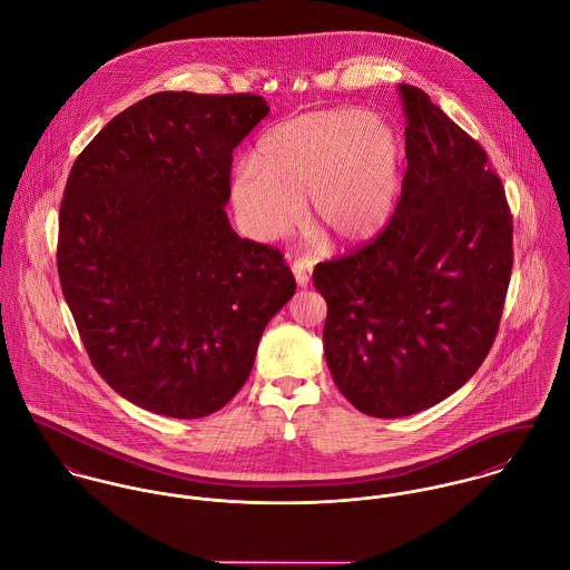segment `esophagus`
<instances>
[{"instance_id": "esophagus-1", "label": "esophagus", "mask_w": 570, "mask_h": 570, "mask_svg": "<svg viewBox=\"0 0 570 570\" xmlns=\"http://www.w3.org/2000/svg\"><path fill=\"white\" fill-rule=\"evenodd\" d=\"M293 273H295V279L302 288H306L311 284V264L306 259L293 262Z\"/></svg>"}]
</instances>
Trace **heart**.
<instances>
[{
    "label": "heart",
    "instance_id": "1",
    "mask_svg": "<svg viewBox=\"0 0 570 570\" xmlns=\"http://www.w3.org/2000/svg\"><path fill=\"white\" fill-rule=\"evenodd\" d=\"M401 187V142L379 116L342 108L288 118L255 145L253 165L230 183L235 214L255 239L297 225L308 200L311 225L356 246L390 223Z\"/></svg>",
    "mask_w": 570,
    "mask_h": 570
}]
</instances>
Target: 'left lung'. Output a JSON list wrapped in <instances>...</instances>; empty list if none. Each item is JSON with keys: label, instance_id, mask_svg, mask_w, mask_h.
I'll return each instance as SVG.
<instances>
[{"label": "left lung", "instance_id": "obj_1", "mask_svg": "<svg viewBox=\"0 0 570 570\" xmlns=\"http://www.w3.org/2000/svg\"><path fill=\"white\" fill-rule=\"evenodd\" d=\"M407 171L385 228L317 264L324 350L343 396L399 419L462 387L498 335L513 268V216L487 151L401 86Z\"/></svg>", "mask_w": 570, "mask_h": 570}]
</instances>
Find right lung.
<instances>
[{
  "mask_svg": "<svg viewBox=\"0 0 570 570\" xmlns=\"http://www.w3.org/2000/svg\"><path fill=\"white\" fill-rule=\"evenodd\" d=\"M268 115L257 95L156 92L77 156L57 271L101 379L129 403L203 419L246 383L293 297L282 250L228 225L233 149Z\"/></svg>",
  "mask_w": 570,
  "mask_h": 570,
  "instance_id": "right-lung-1",
  "label": "right lung"
}]
</instances>
